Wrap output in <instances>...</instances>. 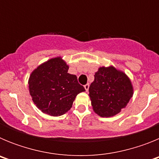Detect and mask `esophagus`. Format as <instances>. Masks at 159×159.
I'll use <instances>...</instances> for the list:
<instances>
[{
  "instance_id": "34e87169",
  "label": "esophagus",
  "mask_w": 159,
  "mask_h": 159,
  "mask_svg": "<svg viewBox=\"0 0 159 159\" xmlns=\"http://www.w3.org/2000/svg\"><path fill=\"white\" fill-rule=\"evenodd\" d=\"M89 84H87L84 85V88H85V90H86V92H88V89H89Z\"/></svg>"
}]
</instances>
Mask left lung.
I'll use <instances>...</instances> for the list:
<instances>
[{
	"mask_svg": "<svg viewBox=\"0 0 159 159\" xmlns=\"http://www.w3.org/2000/svg\"><path fill=\"white\" fill-rule=\"evenodd\" d=\"M134 94L128 75L113 65L99 67L89 88V97L94 112L109 118L127 107Z\"/></svg>",
	"mask_w": 159,
	"mask_h": 159,
	"instance_id": "left-lung-1",
	"label": "left lung"
}]
</instances>
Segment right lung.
Returning <instances> with one entry per match:
<instances>
[{
    "mask_svg": "<svg viewBox=\"0 0 159 159\" xmlns=\"http://www.w3.org/2000/svg\"><path fill=\"white\" fill-rule=\"evenodd\" d=\"M61 57L49 59L29 75V90L38 109L51 116H60L72 107L79 93L85 92Z\"/></svg>",
    "mask_w": 159,
    "mask_h": 159,
    "instance_id": "right-lung-1",
    "label": "right lung"
}]
</instances>
